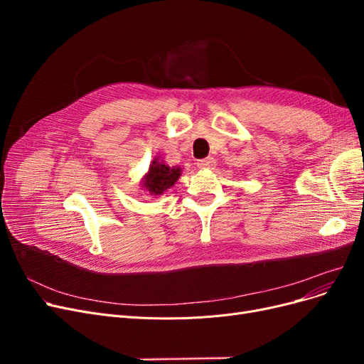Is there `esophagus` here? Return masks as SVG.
<instances>
[{"label":"esophagus","instance_id":"34e87169","mask_svg":"<svg viewBox=\"0 0 364 364\" xmlns=\"http://www.w3.org/2000/svg\"><path fill=\"white\" fill-rule=\"evenodd\" d=\"M196 165L200 169H209V168H213L215 165V161H214V158L209 156V158H205V159H199Z\"/></svg>","mask_w":364,"mask_h":364}]
</instances>
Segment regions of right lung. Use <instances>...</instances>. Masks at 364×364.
I'll return each instance as SVG.
<instances>
[{
    "mask_svg": "<svg viewBox=\"0 0 364 364\" xmlns=\"http://www.w3.org/2000/svg\"><path fill=\"white\" fill-rule=\"evenodd\" d=\"M181 169L177 166H168L164 161H159V158H155L150 164L149 172L143 180V187L147 190L150 195H162L165 190H168L171 186L180 178Z\"/></svg>",
    "mask_w": 364,
    "mask_h": 364,
    "instance_id": "1",
    "label": "right lung"
}]
</instances>
